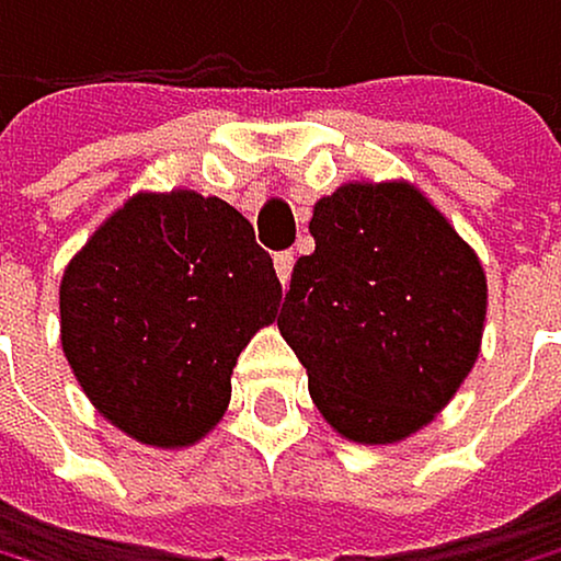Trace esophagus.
I'll use <instances>...</instances> for the list:
<instances>
[{
    "mask_svg": "<svg viewBox=\"0 0 561 561\" xmlns=\"http://www.w3.org/2000/svg\"><path fill=\"white\" fill-rule=\"evenodd\" d=\"M274 266H277V277H280V284H291L295 252H277V256H274Z\"/></svg>",
    "mask_w": 561,
    "mask_h": 561,
    "instance_id": "obj_1",
    "label": "esophagus"
}]
</instances>
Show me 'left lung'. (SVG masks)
Here are the masks:
<instances>
[{
  "label": "left lung",
  "mask_w": 561,
  "mask_h": 561,
  "mask_svg": "<svg viewBox=\"0 0 561 561\" xmlns=\"http://www.w3.org/2000/svg\"><path fill=\"white\" fill-rule=\"evenodd\" d=\"M277 327L319 414L354 443H400L474 368L484 270L408 182H351L316 203Z\"/></svg>",
  "instance_id": "obj_1"
}]
</instances>
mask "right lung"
<instances>
[{
	"instance_id": "right-lung-1",
	"label": "right lung",
	"mask_w": 561,
	"mask_h": 561,
	"mask_svg": "<svg viewBox=\"0 0 561 561\" xmlns=\"http://www.w3.org/2000/svg\"><path fill=\"white\" fill-rule=\"evenodd\" d=\"M277 305L274 260L234 207L139 193L66 266L62 351L115 428L175 449L220 422L238 354Z\"/></svg>"
}]
</instances>
